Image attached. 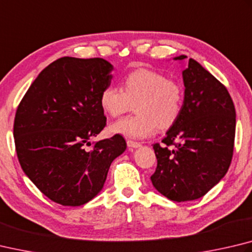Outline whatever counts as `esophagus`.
Instances as JSON below:
<instances>
[{
	"mask_svg": "<svg viewBox=\"0 0 252 252\" xmlns=\"http://www.w3.org/2000/svg\"><path fill=\"white\" fill-rule=\"evenodd\" d=\"M126 145H127V148H132V149H138L141 146V144L138 143V142H134V141H131V140L126 141Z\"/></svg>",
	"mask_w": 252,
	"mask_h": 252,
	"instance_id": "obj_1",
	"label": "esophagus"
}]
</instances>
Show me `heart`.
Here are the masks:
<instances>
[{
	"mask_svg": "<svg viewBox=\"0 0 252 252\" xmlns=\"http://www.w3.org/2000/svg\"><path fill=\"white\" fill-rule=\"evenodd\" d=\"M184 89L180 82L159 72L140 68L125 77L122 90L107 86L100 94V106L111 117H118L134 104V117H126L109 126L112 134L129 139H144L157 127H171L180 117Z\"/></svg>",
	"mask_w": 252,
	"mask_h": 252,
	"instance_id": "b5f03b06",
	"label": "heart"
}]
</instances>
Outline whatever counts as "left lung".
Returning <instances> with one entry per match:
<instances>
[{
    "instance_id": "left-lung-1",
    "label": "left lung",
    "mask_w": 252,
    "mask_h": 252,
    "mask_svg": "<svg viewBox=\"0 0 252 252\" xmlns=\"http://www.w3.org/2000/svg\"><path fill=\"white\" fill-rule=\"evenodd\" d=\"M186 58L173 59L183 63ZM182 76V111L163 144L153 145L158 166L151 176L154 189L174 202L203 197L222 180L231 162L236 130L235 106L223 85L193 58Z\"/></svg>"
}]
</instances>
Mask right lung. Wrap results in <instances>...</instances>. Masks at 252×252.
I'll return each instance as SVG.
<instances>
[{"label": "right lung", "instance_id": "obj_1", "mask_svg": "<svg viewBox=\"0 0 252 252\" xmlns=\"http://www.w3.org/2000/svg\"><path fill=\"white\" fill-rule=\"evenodd\" d=\"M114 69L102 58L63 57L40 71L17 108L14 139L26 176L53 202L80 206L103 189L121 135L85 146L106 126L100 94Z\"/></svg>", "mask_w": 252, "mask_h": 252}]
</instances>
